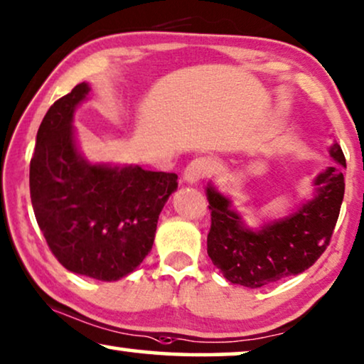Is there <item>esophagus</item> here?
<instances>
[{
    "label": "esophagus",
    "instance_id": "34e87169",
    "mask_svg": "<svg viewBox=\"0 0 364 364\" xmlns=\"http://www.w3.org/2000/svg\"><path fill=\"white\" fill-rule=\"evenodd\" d=\"M213 161L210 157H197L193 159L191 164L186 167L183 171V178L188 183H197L198 181H202L205 176H208L213 169Z\"/></svg>",
    "mask_w": 364,
    "mask_h": 364
}]
</instances>
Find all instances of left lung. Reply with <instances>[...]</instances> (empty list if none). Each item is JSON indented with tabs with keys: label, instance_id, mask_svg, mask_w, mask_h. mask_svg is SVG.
Here are the masks:
<instances>
[{
	"label": "left lung",
	"instance_id": "1",
	"mask_svg": "<svg viewBox=\"0 0 364 364\" xmlns=\"http://www.w3.org/2000/svg\"><path fill=\"white\" fill-rule=\"evenodd\" d=\"M338 162L315 177V195L296 212L250 230L231 208V200L207 187L212 226L207 238L210 259L230 282L257 289L297 276L322 256L333 235L345 195L346 161L338 143L330 147Z\"/></svg>",
	"mask_w": 364,
	"mask_h": 364
}]
</instances>
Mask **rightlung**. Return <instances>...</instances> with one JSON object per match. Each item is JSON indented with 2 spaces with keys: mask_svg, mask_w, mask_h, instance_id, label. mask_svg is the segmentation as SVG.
Masks as SVG:
<instances>
[{
  "mask_svg": "<svg viewBox=\"0 0 364 364\" xmlns=\"http://www.w3.org/2000/svg\"><path fill=\"white\" fill-rule=\"evenodd\" d=\"M82 82L49 108L29 167L34 215L52 255L70 272L118 281L143 262L177 173L139 166L90 164L77 149L73 112Z\"/></svg>",
  "mask_w": 364,
  "mask_h": 364,
  "instance_id": "1",
  "label": "right lung"
}]
</instances>
